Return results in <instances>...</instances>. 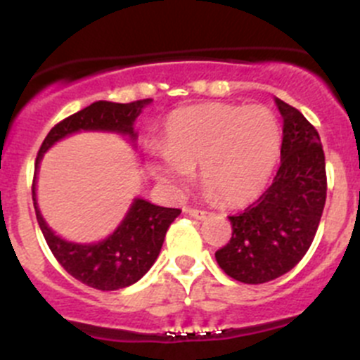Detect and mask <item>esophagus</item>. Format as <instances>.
Returning <instances> with one entry per match:
<instances>
[{"label": "esophagus", "mask_w": 360, "mask_h": 360, "mask_svg": "<svg viewBox=\"0 0 360 360\" xmlns=\"http://www.w3.org/2000/svg\"><path fill=\"white\" fill-rule=\"evenodd\" d=\"M186 212L190 214L191 217H195V219H205L207 214H209L207 210H200V209H188Z\"/></svg>", "instance_id": "obj_1"}]
</instances>
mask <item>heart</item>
I'll return each instance as SVG.
<instances>
[{
    "mask_svg": "<svg viewBox=\"0 0 360 360\" xmlns=\"http://www.w3.org/2000/svg\"><path fill=\"white\" fill-rule=\"evenodd\" d=\"M281 144V125L266 108L202 104L170 116L165 148L151 165L163 181L184 186L200 163L202 183L216 198L240 205L264 190Z\"/></svg>",
    "mask_w": 360,
    "mask_h": 360,
    "instance_id": "1",
    "label": "heart"
}]
</instances>
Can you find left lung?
I'll return each mask as SVG.
<instances>
[{
  "label": "left lung",
  "instance_id": "8db88e82",
  "mask_svg": "<svg viewBox=\"0 0 360 360\" xmlns=\"http://www.w3.org/2000/svg\"><path fill=\"white\" fill-rule=\"evenodd\" d=\"M282 120L281 167L268 190L228 216L231 238L216 250L221 270L244 284H264L292 270L310 249L324 210L328 177L321 137L296 108L275 99Z\"/></svg>",
  "mask_w": 360,
  "mask_h": 360
}]
</instances>
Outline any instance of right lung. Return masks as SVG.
Listing matches in <instances>:
<instances>
[{
    "mask_svg": "<svg viewBox=\"0 0 360 360\" xmlns=\"http://www.w3.org/2000/svg\"><path fill=\"white\" fill-rule=\"evenodd\" d=\"M151 99L120 104L97 101L82 111L57 123L43 141L34 163L32 202L36 219L50 250L69 275L89 288L99 291H116L136 284L157 261L167 230L181 214L179 209H169L136 198L120 226L97 244H75L53 233L43 219L36 203V174L43 153L57 141L79 130H104L136 139L134 122Z\"/></svg>",
    "mask_w": 360,
    "mask_h": 360,
    "instance_id": "add662e5",
    "label": "right lung"
}]
</instances>
